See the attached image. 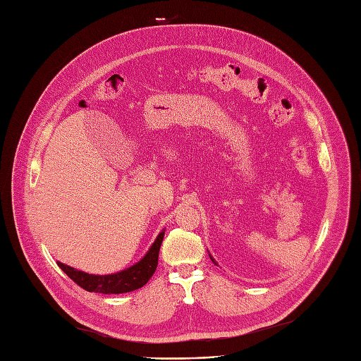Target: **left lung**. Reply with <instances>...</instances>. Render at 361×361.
I'll use <instances>...</instances> for the list:
<instances>
[{"mask_svg":"<svg viewBox=\"0 0 361 361\" xmlns=\"http://www.w3.org/2000/svg\"><path fill=\"white\" fill-rule=\"evenodd\" d=\"M209 257H211V255H209ZM211 260H212V262H214V259H212V257H211ZM214 263H215V262H214ZM215 264H216V263H215Z\"/></svg>","mask_w":361,"mask_h":361,"instance_id":"8db88e82","label":"left lung"}]
</instances>
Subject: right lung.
I'll list each match as a JSON object with an SVG mask.
<instances>
[{
  "label": "right lung",
  "mask_w": 361,
  "mask_h": 361,
  "mask_svg": "<svg viewBox=\"0 0 361 361\" xmlns=\"http://www.w3.org/2000/svg\"><path fill=\"white\" fill-rule=\"evenodd\" d=\"M164 237V230L156 237L154 243L149 248L146 256L137 262L135 264L130 266L126 270L113 273V274H90L82 270L73 269L68 264L58 262V266L71 277V279L79 285L82 289L95 293H126L135 290L138 288H143L157 267L159 250Z\"/></svg>",
  "instance_id": "obj_1"
}]
</instances>
